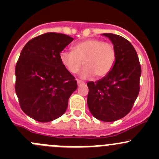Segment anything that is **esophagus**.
Segmentation results:
<instances>
[{
	"mask_svg": "<svg viewBox=\"0 0 159 159\" xmlns=\"http://www.w3.org/2000/svg\"><path fill=\"white\" fill-rule=\"evenodd\" d=\"M84 84V82L83 81H81V80H78V85H80V84Z\"/></svg>",
	"mask_w": 159,
	"mask_h": 159,
	"instance_id": "obj_1",
	"label": "esophagus"
}]
</instances>
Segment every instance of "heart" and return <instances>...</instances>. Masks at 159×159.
<instances>
[{
	"mask_svg": "<svg viewBox=\"0 0 159 159\" xmlns=\"http://www.w3.org/2000/svg\"><path fill=\"white\" fill-rule=\"evenodd\" d=\"M117 58L116 48L112 43L98 38H89L77 43L72 51H63L60 60L65 68L76 74L82 65L85 68L81 72L84 78L94 75L97 78L107 76L113 68Z\"/></svg>",
	"mask_w": 159,
	"mask_h": 159,
	"instance_id": "1",
	"label": "heart"
}]
</instances>
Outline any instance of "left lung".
<instances>
[{
	"label": "left lung",
	"instance_id": "left-lung-1",
	"mask_svg": "<svg viewBox=\"0 0 159 159\" xmlns=\"http://www.w3.org/2000/svg\"><path fill=\"white\" fill-rule=\"evenodd\" d=\"M117 51L113 68L99 81H89L87 103L93 116L103 121H115L129 113L140 91L142 73L137 52L127 39L103 34Z\"/></svg>",
	"mask_w": 159,
	"mask_h": 159
}]
</instances>
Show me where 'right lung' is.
<instances>
[{"label": "right lung", "instance_id": "right-lung-1", "mask_svg": "<svg viewBox=\"0 0 159 159\" xmlns=\"http://www.w3.org/2000/svg\"><path fill=\"white\" fill-rule=\"evenodd\" d=\"M55 32L30 40L15 67V91L20 108L33 119L48 122L61 116L77 89L75 78L64 67L60 54L73 41Z\"/></svg>", "mask_w": 159, "mask_h": 159}]
</instances>
